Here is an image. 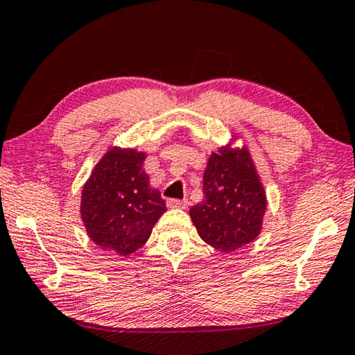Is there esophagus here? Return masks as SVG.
Returning <instances> with one entry per match:
<instances>
[{
	"label": "esophagus",
	"instance_id": "1",
	"mask_svg": "<svg viewBox=\"0 0 355 355\" xmlns=\"http://www.w3.org/2000/svg\"><path fill=\"white\" fill-rule=\"evenodd\" d=\"M189 205V202L183 199V200H177V199H169L167 200V207L169 208H180V209H186Z\"/></svg>",
	"mask_w": 355,
	"mask_h": 355
}]
</instances>
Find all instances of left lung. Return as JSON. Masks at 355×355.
<instances>
[{
	"label": "left lung",
	"mask_w": 355,
	"mask_h": 355,
	"mask_svg": "<svg viewBox=\"0 0 355 355\" xmlns=\"http://www.w3.org/2000/svg\"><path fill=\"white\" fill-rule=\"evenodd\" d=\"M233 133L225 146L209 155L203 172V200L189 209L199 236L213 249L230 254L254 241L263 230L268 208L249 147H235Z\"/></svg>",
	"instance_id": "obj_1"
}]
</instances>
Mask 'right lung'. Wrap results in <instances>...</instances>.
I'll use <instances>...</instances> for the list:
<instances>
[{"mask_svg": "<svg viewBox=\"0 0 355 355\" xmlns=\"http://www.w3.org/2000/svg\"><path fill=\"white\" fill-rule=\"evenodd\" d=\"M146 158V152L133 147L112 146L83 186L81 220L101 250L120 257L139 250L166 211V202L142 167Z\"/></svg>", "mask_w": 355, "mask_h": 355, "instance_id": "1", "label": "right lung"}]
</instances>
